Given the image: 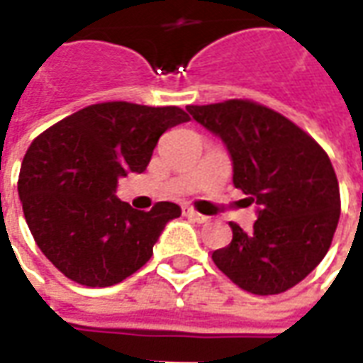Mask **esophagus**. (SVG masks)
I'll use <instances>...</instances> for the list:
<instances>
[{"mask_svg": "<svg viewBox=\"0 0 363 363\" xmlns=\"http://www.w3.org/2000/svg\"><path fill=\"white\" fill-rule=\"evenodd\" d=\"M182 213L189 218V220L196 221V223H206L208 221V218L206 216H202V213H198L196 210H192V208H182Z\"/></svg>", "mask_w": 363, "mask_h": 363, "instance_id": "obj_1", "label": "esophagus"}]
</instances>
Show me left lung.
<instances>
[{
	"label": "left lung",
	"mask_w": 363,
	"mask_h": 363,
	"mask_svg": "<svg viewBox=\"0 0 363 363\" xmlns=\"http://www.w3.org/2000/svg\"><path fill=\"white\" fill-rule=\"evenodd\" d=\"M218 135L233 163V184L257 204L251 231L213 251L216 267L241 289L272 296L294 288L325 259L338 218L335 169L319 143L286 116L251 101L186 106Z\"/></svg>",
	"instance_id": "1"
}]
</instances>
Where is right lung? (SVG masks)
I'll list each match as a JSON object with an SVG mask.
<instances>
[{
  "mask_svg": "<svg viewBox=\"0 0 363 363\" xmlns=\"http://www.w3.org/2000/svg\"><path fill=\"white\" fill-rule=\"evenodd\" d=\"M179 106L101 103L67 116L30 143L19 173L23 213L38 249L69 280L106 288L151 259L173 202L150 212L116 196L118 179L143 173L159 138L189 122Z\"/></svg>",
  "mask_w": 363,
  "mask_h": 363,
  "instance_id": "right-lung-1",
  "label": "right lung"
}]
</instances>
